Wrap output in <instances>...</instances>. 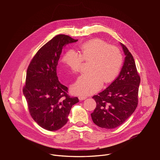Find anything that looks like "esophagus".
Returning <instances> with one entry per match:
<instances>
[{
  "label": "esophagus",
  "mask_w": 160,
  "mask_h": 160,
  "mask_svg": "<svg viewBox=\"0 0 160 160\" xmlns=\"http://www.w3.org/2000/svg\"><path fill=\"white\" fill-rule=\"evenodd\" d=\"M78 99L80 100V101H82V100H85V99H87V97L86 96H80L78 97Z\"/></svg>",
  "instance_id": "34e87169"
}]
</instances>
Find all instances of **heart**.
<instances>
[{
	"mask_svg": "<svg viewBox=\"0 0 160 160\" xmlns=\"http://www.w3.org/2000/svg\"><path fill=\"white\" fill-rule=\"evenodd\" d=\"M78 54L73 50L64 53L62 61L73 73H78L82 66L83 60L90 61V72L78 78L72 86L73 92L85 96L98 90L102 83H108L118 75L123 62L120 50L108 43L95 39L84 42L77 48Z\"/></svg>",
	"mask_w": 160,
	"mask_h": 160,
	"instance_id": "heart-1",
	"label": "heart"
}]
</instances>
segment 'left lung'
I'll list each match as a JSON object with an SVG mask.
<instances>
[{
  "instance_id": "8db88e82",
  "label": "left lung",
  "mask_w": 160,
  "mask_h": 160,
  "mask_svg": "<svg viewBox=\"0 0 160 160\" xmlns=\"http://www.w3.org/2000/svg\"><path fill=\"white\" fill-rule=\"evenodd\" d=\"M125 56L118 77L102 92L92 98L96 108L91 113L93 122L101 128H115L123 123L138 104L141 82L134 59L125 45L120 43Z\"/></svg>"
}]
</instances>
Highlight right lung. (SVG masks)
<instances>
[{"instance_id": "add662e5", "label": "right lung", "mask_w": 160, "mask_h": 160, "mask_svg": "<svg viewBox=\"0 0 160 160\" xmlns=\"http://www.w3.org/2000/svg\"><path fill=\"white\" fill-rule=\"evenodd\" d=\"M77 41L68 35H56L38 50L28 66L23 94L32 117L47 130L62 128L73 105L79 102L78 98L67 94L68 87L59 82L56 73L62 49Z\"/></svg>"}]
</instances>
